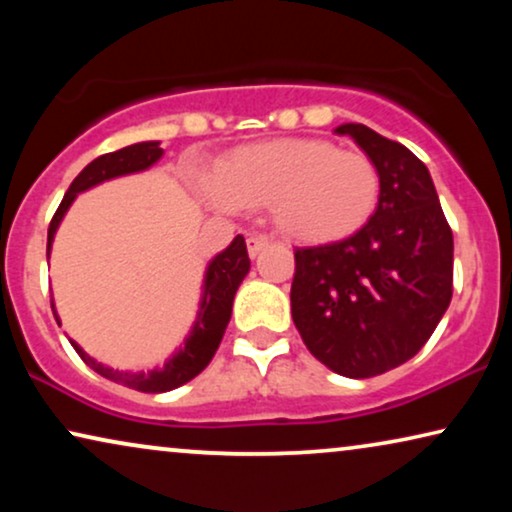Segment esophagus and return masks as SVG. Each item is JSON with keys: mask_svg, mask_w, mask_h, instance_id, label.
Masks as SVG:
<instances>
[{"mask_svg": "<svg viewBox=\"0 0 512 512\" xmlns=\"http://www.w3.org/2000/svg\"><path fill=\"white\" fill-rule=\"evenodd\" d=\"M265 247H268V240H265V237H261V235L247 237V249H249V256L251 258H256Z\"/></svg>", "mask_w": 512, "mask_h": 512, "instance_id": "esophagus-1", "label": "esophagus"}]
</instances>
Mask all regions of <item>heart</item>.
Returning <instances> with one entry per match:
<instances>
[{"instance_id":"obj_1","label":"heart","mask_w":512,"mask_h":512,"mask_svg":"<svg viewBox=\"0 0 512 512\" xmlns=\"http://www.w3.org/2000/svg\"><path fill=\"white\" fill-rule=\"evenodd\" d=\"M198 191L228 212L268 207L279 233L298 244H331L366 226L382 181L363 151L286 137L228 153L219 170L198 179Z\"/></svg>"}]
</instances>
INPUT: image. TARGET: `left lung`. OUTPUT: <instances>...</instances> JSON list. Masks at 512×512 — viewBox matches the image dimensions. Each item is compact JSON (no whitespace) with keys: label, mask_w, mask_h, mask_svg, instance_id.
Returning a JSON list of instances; mask_svg holds the SVG:
<instances>
[{"label":"left lung","mask_w":512,"mask_h":512,"mask_svg":"<svg viewBox=\"0 0 512 512\" xmlns=\"http://www.w3.org/2000/svg\"><path fill=\"white\" fill-rule=\"evenodd\" d=\"M352 137L380 172L375 214L359 233L296 249L291 314L333 373L363 380L412 359L452 300L454 242L426 165L361 123Z\"/></svg>","instance_id":"1"}]
</instances>
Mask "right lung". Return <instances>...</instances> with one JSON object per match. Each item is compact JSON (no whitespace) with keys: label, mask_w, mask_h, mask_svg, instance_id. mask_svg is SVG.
<instances>
[{"label":"right lung","mask_w":512,"mask_h":512,"mask_svg":"<svg viewBox=\"0 0 512 512\" xmlns=\"http://www.w3.org/2000/svg\"><path fill=\"white\" fill-rule=\"evenodd\" d=\"M163 149H160V142H139L130 144L125 149H118L114 153H104V156L95 158L93 163H88L79 172V177L72 181V186L67 188L65 198H62L58 212H55L51 226H48V244L46 251L51 256L53 237L58 233L62 219H65L67 209L72 207L76 195L88 191V188L100 186L104 181H111L116 177H125V174H135L149 170L151 165H156L160 158H163ZM251 268L247 244H244V237L237 235L233 242L228 244L221 254H216L212 261L207 263L205 279H202V298H200V310L198 317H195V324L188 333L177 352H174L170 359L163 363V368L153 370H118L109 368L104 363L95 361L93 356H88L83 349L72 340V345L83 361L88 363L95 373H100L107 380L123 384L128 389L144 391V394H163V391H172L181 387V384L191 382L195 375H200L202 370L209 366L216 349L221 345L223 333H226V326L230 321V314H233V300L235 293L240 289L242 279L247 277ZM53 314L58 319V312ZM60 321V319H58Z\"/></svg>","instance_id":"obj_1"}]
</instances>
